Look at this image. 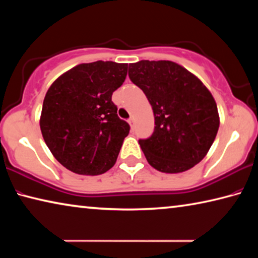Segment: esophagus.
<instances>
[{
  "label": "esophagus",
  "instance_id": "obj_1",
  "mask_svg": "<svg viewBox=\"0 0 258 258\" xmlns=\"http://www.w3.org/2000/svg\"><path fill=\"white\" fill-rule=\"evenodd\" d=\"M128 124L131 125V128H134V126H135V120H134V118L133 117H131V118L128 119Z\"/></svg>",
  "mask_w": 258,
  "mask_h": 258
}]
</instances>
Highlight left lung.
Instances as JSON below:
<instances>
[{"label": "left lung", "instance_id": "obj_1", "mask_svg": "<svg viewBox=\"0 0 258 258\" xmlns=\"http://www.w3.org/2000/svg\"><path fill=\"white\" fill-rule=\"evenodd\" d=\"M128 76L154 110V133L139 140L148 163L164 173H181L200 163L220 126L207 87L185 68L166 60L130 63Z\"/></svg>", "mask_w": 258, "mask_h": 258}]
</instances>
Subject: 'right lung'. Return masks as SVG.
Returning <instances> with one entry per match:
<instances>
[{"label":"right lung","mask_w":258,"mask_h":258,"mask_svg":"<svg viewBox=\"0 0 258 258\" xmlns=\"http://www.w3.org/2000/svg\"><path fill=\"white\" fill-rule=\"evenodd\" d=\"M127 63L95 61L61 75L47 90L40 126L52 155L81 175L106 173L116 163L130 125L117 115L111 95Z\"/></svg>","instance_id":"obj_1"}]
</instances>
